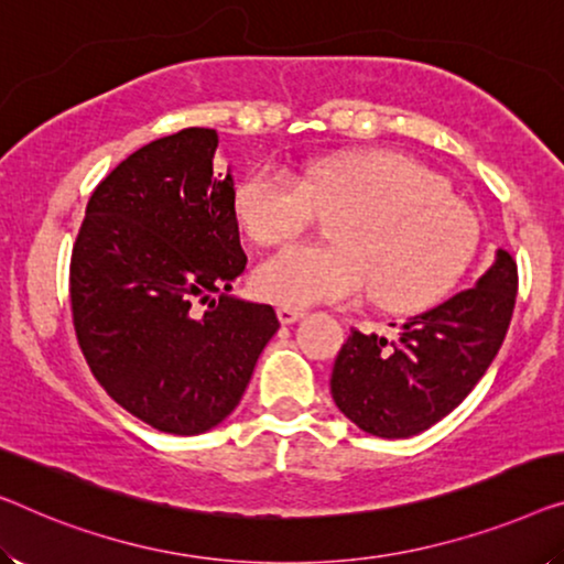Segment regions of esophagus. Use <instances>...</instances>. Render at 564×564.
<instances>
[{
  "mask_svg": "<svg viewBox=\"0 0 564 564\" xmlns=\"http://www.w3.org/2000/svg\"><path fill=\"white\" fill-rule=\"evenodd\" d=\"M281 318V324H296L299 318L306 316L304 308H296V306H279V311H275Z\"/></svg>",
  "mask_w": 564,
  "mask_h": 564,
  "instance_id": "esophagus-1",
  "label": "esophagus"
}]
</instances>
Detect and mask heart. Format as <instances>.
Instances as JSON below:
<instances>
[{
  "label": "heart",
  "mask_w": 564,
  "mask_h": 564,
  "mask_svg": "<svg viewBox=\"0 0 564 564\" xmlns=\"http://www.w3.org/2000/svg\"><path fill=\"white\" fill-rule=\"evenodd\" d=\"M235 213L260 246L296 238L316 213H336L334 246H289L256 268L258 296L296 308L367 289L382 308H427L460 279L478 246L474 209L438 174L388 149L326 156L301 182L258 170L238 184Z\"/></svg>",
  "instance_id": "b5f03b06"
}]
</instances>
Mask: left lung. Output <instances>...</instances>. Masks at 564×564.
Instances as JSON below:
<instances>
[{
  "label": "left lung",
  "instance_id": "8db88e82",
  "mask_svg": "<svg viewBox=\"0 0 564 564\" xmlns=\"http://www.w3.org/2000/svg\"><path fill=\"white\" fill-rule=\"evenodd\" d=\"M517 299L507 250L474 289L402 324L398 339L351 332L332 369L336 408L377 438H410L456 410L494 362Z\"/></svg>",
  "mask_w": 564,
  "mask_h": 564
}]
</instances>
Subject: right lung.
Segmentation results:
<instances>
[{"mask_svg": "<svg viewBox=\"0 0 564 564\" xmlns=\"http://www.w3.org/2000/svg\"><path fill=\"white\" fill-rule=\"evenodd\" d=\"M217 144L215 129H182L133 151L90 195L70 258L90 372L172 435L220 425L281 326L273 306L230 296L248 258Z\"/></svg>", "mask_w": 564, "mask_h": 564, "instance_id": "right-lung-1", "label": "right lung"}]
</instances>
